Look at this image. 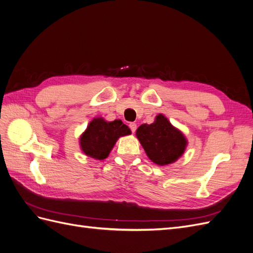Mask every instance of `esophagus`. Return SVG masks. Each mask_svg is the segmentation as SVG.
<instances>
[{
  "label": "esophagus",
  "mask_w": 253,
  "mask_h": 253,
  "mask_svg": "<svg viewBox=\"0 0 253 253\" xmlns=\"http://www.w3.org/2000/svg\"><path fill=\"white\" fill-rule=\"evenodd\" d=\"M128 126H129V128H131V131H132V133H135L136 132V128H137V125L136 124H134V122H131V124L128 125Z\"/></svg>",
  "instance_id": "1"
}]
</instances>
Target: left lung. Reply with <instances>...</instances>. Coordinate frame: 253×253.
I'll use <instances>...</instances> for the list:
<instances>
[{
  "mask_svg": "<svg viewBox=\"0 0 253 253\" xmlns=\"http://www.w3.org/2000/svg\"><path fill=\"white\" fill-rule=\"evenodd\" d=\"M136 136L148 157L158 166L175 163L185 152L188 141L163 114H158L151 125H141Z\"/></svg>",
  "mask_w": 253,
  "mask_h": 253,
  "instance_id": "left-lung-1",
  "label": "left lung"
}]
</instances>
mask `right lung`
Wrapping results in <instances>:
<instances>
[{"label": "right lung", "mask_w": 253, "mask_h": 253, "mask_svg": "<svg viewBox=\"0 0 253 253\" xmlns=\"http://www.w3.org/2000/svg\"><path fill=\"white\" fill-rule=\"evenodd\" d=\"M129 134L131 129L120 119L109 122L97 117L80 136V147L86 156L101 160L109 156L119 137Z\"/></svg>", "instance_id": "right-lung-1"}]
</instances>
